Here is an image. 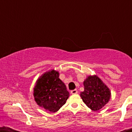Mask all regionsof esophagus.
I'll list each match as a JSON object with an SVG mask.
<instances>
[{
	"instance_id": "34e87169",
	"label": "esophagus",
	"mask_w": 132,
	"mask_h": 132,
	"mask_svg": "<svg viewBox=\"0 0 132 132\" xmlns=\"http://www.w3.org/2000/svg\"><path fill=\"white\" fill-rule=\"evenodd\" d=\"M77 93H78V91H77V89L72 90L71 91V93L72 94H77Z\"/></svg>"
}]
</instances>
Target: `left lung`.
<instances>
[{
	"label": "left lung",
	"mask_w": 132,
	"mask_h": 132,
	"mask_svg": "<svg viewBox=\"0 0 132 132\" xmlns=\"http://www.w3.org/2000/svg\"><path fill=\"white\" fill-rule=\"evenodd\" d=\"M84 91L80 96L89 108L97 111L106 104L111 93L106 85L96 75L88 76L83 82Z\"/></svg>",
	"instance_id": "1"
}]
</instances>
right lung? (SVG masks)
Here are the masks:
<instances>
[{
	"mask_svg": "<svg viewBox=\"0 0 132 132\" xmlns=\"http://www.w3.org/2000/svg\"><path fill=\"white\" fill-rule=\"evenodd\" d=\"M55 70L45 72L37 80L34 96L37 104L52 112L58 111L69 96L66 86Z\"/></svg>",
	"mask_w": 132,
	"mask_h": 132,
	"instance_id": "obj_1",
	"label": "right lung"
}]
</instances>
